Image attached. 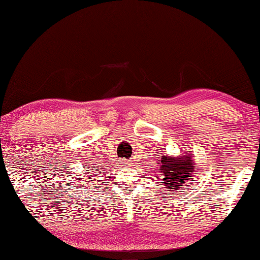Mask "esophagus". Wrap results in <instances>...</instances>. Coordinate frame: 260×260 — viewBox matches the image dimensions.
Listing matches in <instances>:
<instances>
[{"instance_id":"34e87169","label":"esophagus","mask_w":260,"mask_h":260,"mask_svg":"<svg viewBox=\"0 0 260 260\" xmlns=\"http://www.w3.org/2000/svg\"><path fill=\"white\" fill-rule=\"evenodd\" d=\"M122 162H127V161H125V160H122Z\"/></svg>"}]
</instances>
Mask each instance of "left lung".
<instances>
[{
    "mask_svg": "<svg viewBox=\"0 0 260 260\" xmlns=\"http://www.w3.org/2000/svg\"><path fill=\"white\" fill-rule=\"evenodd\" d=\"M192 164L190 155H184L181 158L162 156L160 172L162 173L161 180L165 188L175 192L179 188L184 186V182L191 177Z\"/></svg>",
    "mask_w": 260,
    "mask_h": 260,
    "instance_id": "8db88e82",
    "label": "left lung"
}]
</instances>
